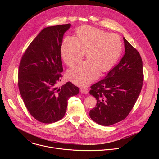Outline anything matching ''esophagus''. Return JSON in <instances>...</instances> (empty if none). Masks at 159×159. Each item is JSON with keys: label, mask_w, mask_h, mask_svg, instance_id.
<instances>
[{"label": "esophagus", "mask_w": 159, "mask_h": 159, "mask_svg": "<svg viewBox=\"0 0 159 159\" xmlns=\"http://www.w3.org/2000/svg\"><path fill=\"white\" fill-rule=\"evenodd\" d=\"M81 93L82 94H87L89 93V90L87 88H85V87H82L80 89Z\"/></svg>", "instance_id": "1"}]
</instances>
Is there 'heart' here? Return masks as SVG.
<instances>
[{"label":"heart","instance_id":"heart-1","mask_svg":"<svg viewBox=\"0 0 159 159\" xmlns=\"http://www.w3.org/2000/svg\"><path fill=\"white\" fill-rule=\"evenodd\" d=\"M76 36H66L61 46V55L69 66L79 63L86 53L88 60L72 67L67 77L74 84L85 86L115 65L123 50L120 37L96 28L84 26L79 28Z\"/></svg>","mask_w":159,"mask_h":159}]
</instances>
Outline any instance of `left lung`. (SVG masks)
<instances>
[{"label": "left lung", "instance_id": "left-lung-1", "mask_svg": "<svg viewBox=\"0 0 159 159\" xmlns=\"http://www.w3.org/2000/svg\"><path fill=\"white\" fill-rule=\"evenodd\" d=\"M125 53L106 77L90 86L97 100L89 112L90 118L102 126L125 120L141 92L143 82V62L139 52L123 38Z\"/></svg>", "mask_w": 159, "mask_h": 159}]
</instances>
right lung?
Returning a JSON list of instances; mask_svg holds the SVG:
<instances>
[{"mask_svg":"<svg viewBox=\"0 0 159 159\" xmlns=\"http://www.w3.org/2000/svg\"><path fill=\"white\" fill-rule=\"evenodd\" d=\"M71 25L44 28L30 44L21 57L17 84L30 115L43 123H52L65 116L67 101L79 89L68 82L57 87L62 77L61 46L64 33Z\"/></svg>","mask_w":159,"mask_h":159,"instance_id":"obj_1","label":"right lung"}]
</instances>
